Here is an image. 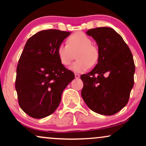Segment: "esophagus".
<instances>
[{
    "mask_svg": "<svg viewBox=\"0 0 146 146\" xmlns=\"http://www.w3.org/2000/svg\"><path fill=\"white\" fill-rule=\"evenodd\" d=\"M75 78L76 79H78V78H80V75H79V74H75Z\"/></svg>",
    "mask_w": 146,
    "mask_h": 146,
    "instance_id": "1",
    "label": "esophagus"
}]
</instances>
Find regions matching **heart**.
Wrapping results in <instances>:
<instances>
[{"mask_svg":"<svg viewBox=\"0 0 146 146\" xmlns=\"http://www.w3.org/2000/svg\"><path fill=\"white\" fill-rule=\"evenodd\" d=\"M76 61L70 68L75 73H84L98 62L100 51L95 45L92 44L91 39L85 33H75L68 39L67 44H61L58 46V58L61 63L68 66L71 63L76 53Z\"/></svg>","mask_w":146,"mask_h":146,"instance_id":"heart-1","label":"heart"}]
</instances>
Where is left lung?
Listing matches in <instances>:
<instances>
[{"label": "left lung", "instance_id": "left-lung-1", "mask_svg": "<svg viewBox=\"0 0 146 146\" xmlns=\"http://www.w3.org/2000/svg\"><path fill=\"white\" fill-rule=\"evenodd\" d=\"M86 33L96 42L100 51L98 64L81 75V95L88 108L103 115H113L128 104L134 86L135 66L128 45L109 27H98Z\"/></svg>", "mask_w": 146, "mask_h": 146}]
</instances>
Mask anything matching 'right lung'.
<instances>
[{"label":"right lung","instance_id":"right-lung-1","mask_svg":"<svg viewBox=\"0 0 146 146\" xmlns=\"http://www.w3.org/2000/svg\"><path fill=\"white\" fill-rule=\"evenodd\" d=\"M71 32L43 30L27 41L16 69V90L22 110L42 119L51 115L75 75L58 58V46Z\"/></svg>","mask_w":146,"mask_h":146}]
</instances>
